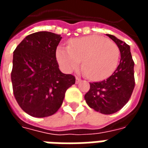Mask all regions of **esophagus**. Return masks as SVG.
Returning <instances> with one entry per match:
<instances>
[{
	"label": "esophagus",
	"mask_w": 148,
	"mask_h": 148,
	"mask_svg": "<svg viewBox=\"0 0 148 148\" xmlns=\"http://www.w3.org/2000/svg\"><path fill=\"white\" fill-rule=\"evenodd\" d=\"M81 81V78H79L78 77H76V84H78Z\"/></svg>",
	"instance_id": "esophagus-1"
}]
</instances>
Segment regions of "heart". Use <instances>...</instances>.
<instances>
[{"label": "heart", "mask_w": 148, "mask_h": 148, "mask_svg": "<svg viewBox=\"0 0 148 148\" xmlns=\"http://www.w3.org/2000/svg\"><path fill=\"white\" fill-rule=\"evenodd\" d=\"M121 52L118 46L105 37L89 36L71 39L68 47L56 49V59L66 73L82 67L91 80L105 79L117 68Z\"/></svg>", "instance_id": "heart-1"}]
</instances>
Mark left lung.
I'll use <instances>...</instances> for the list:
<instances>
[{
	"label": "left lung",
	"mask_w": 148,
	"mask_h": 148,
	"mask_svg": "<svg viewBox=\"0 0 148 148\" xmlns=\"http://www.w3.org/2000/svg\"><path fill=\"white\" fill-rule=\"evenodd\" d=\"M118 46L121 61L114 73L106 80L91 82L86 93L87 105L102 114H112L124 107L129 101L135 87L134 61L130 47L112 35L107 34Z\"/></svg>",
	"instance_id": "obj_1"
}]
</instances>
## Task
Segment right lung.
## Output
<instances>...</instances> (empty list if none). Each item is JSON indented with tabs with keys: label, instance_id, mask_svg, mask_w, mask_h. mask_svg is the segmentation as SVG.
Returning a JSON list of instances; mask_svg holds the SVG:
<instances>
[{
	"label": "right lung",
	"instance_id": "add662e5",
	"mask_svg": "<svg viewBox=\"0 0 148 148\" xmlns=\"http://www.w3.org/2000/svg\"><path fill=\"white\" fill-rule=\"evenodd\" d=\"M60 35L39 32L24 38L13 52L11 79L14 97L34 117L55 114L65 93L75 83L72 74L62 73L56 60Z\"/></svg>",
	"mask_w": 148,
	"mask_h": 148
}]
</instances>
